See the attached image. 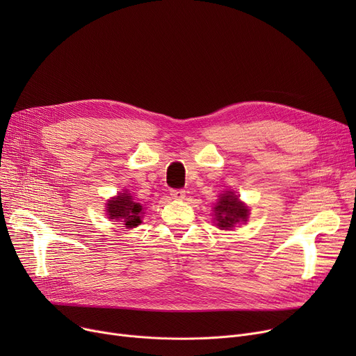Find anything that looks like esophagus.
I'll list each match as a JSON object with an SVG mask.
<instances>
[{"label": "esophagus", "mask_w": 356, "mask_h": 356, "mask_svg": "<svg viewBox=\"0 0 356 356\" xmlns=\"http://www.w3.org/2000/svg\"><path fill=\"white\" fill-rule=\"evenodd\" d=\"M170 196L173 199H183L186 196V192L183 189H173V191H170Z\"/></svg>", "instance_id": "1"}]
</instances>
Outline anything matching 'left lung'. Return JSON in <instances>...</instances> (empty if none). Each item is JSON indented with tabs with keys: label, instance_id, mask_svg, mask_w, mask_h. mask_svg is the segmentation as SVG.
<instances>
[{
	"label": "left lung",
	"instance_id": "left-lung-1",
	"mask_svg": "<svg viewBox=\"0 0 356 356\" xmlns=\"http://www.w3.org/2000/svg\"><path fill=\"white\" fill-rule=\"evenodd\" d=\"M213 209L218 220L216 225L220 229H231L235 223L239 220H247L248 218V208L238 199L236 195H234V192L222 195Z\"/></svg>",
	"mask_w": 356,
	"mask_h": 356
}]
</instances>
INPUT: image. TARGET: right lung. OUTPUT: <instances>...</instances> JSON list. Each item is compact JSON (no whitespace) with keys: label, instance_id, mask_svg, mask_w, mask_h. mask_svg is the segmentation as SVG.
<instances>
[{"label":"right lung","instance_id":"obj_1","mask_svg":"<svg viewBox=\"0 0 356 356\" xmlns=\"http://www.w3.org/2000/svg\"><path fill=\"white\" fill-rule=\"evenodd\" d=\"M141 211L143 207L134 202L129 193H120L117 197L111 199L106 204V212L109 219H115L122 222L125 228H134L141 223Z\"/></svg>","mask_w":356,"mask_h":356}]
</instances>
